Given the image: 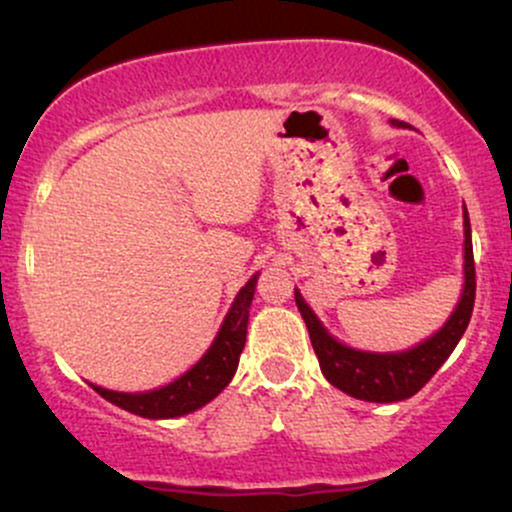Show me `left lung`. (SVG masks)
I'll return each instance as SVG.
<instances>
[{
  "mask_svg": "<svg viewBox=\"0 0 512 512\" xmlns=\"http://www.w3.org/2000/svg\"><path fill=\"white\" fill-rule=\"evenodd\" d=\"M474 296H477V272H474V252H472V228L469 216L464 209V291L455 313L445 322L440 332L426 339L424 344L402 354H368L339 344L337 339L327 334L322 322L317 320L313 310L296 291V305L301 310L305 327L310 332L315 356L320 361L322 375L334 387L356 399L366 402H399L407 399L424 387L443 366L445 358L452 354L457 342L462 339L469 325V317L474 310Z\"/></svg>",
  "mask_w": 512,
  "mask_h": 512,
  "instance_id": "8db88e82",
  "label": "left lung"
}]
</instances>
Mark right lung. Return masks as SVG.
Returning a JSON list of instances; mask_svg holds the SVG:
<instances>
[{
    "label": "right lung",
    "instance_id": "obj_1",
    "mask_svg": "<svg viewBox=\"0 0 512 512\" xmlns=\"http://www.w3.org/2000/svg\"><path fill=\"white\" fill-rule=\"evenodd\" d=\"M255 286L257 274L240 289L236 303L228 310L211 349L199 358L197 366H192L185 375H180L175 383L161 387V390L139 392V395L103 390L98 385L91 387L103 399L117 404L120 409L132 411V414L144 416V419H175V416L190 414V411L204 407V404L219 395L223 387L231 383L233 373H236L245 337H248V317Z\"/></svg>",
    "mask_w": 512,
    "mask_h": 512
}]
</instances>
